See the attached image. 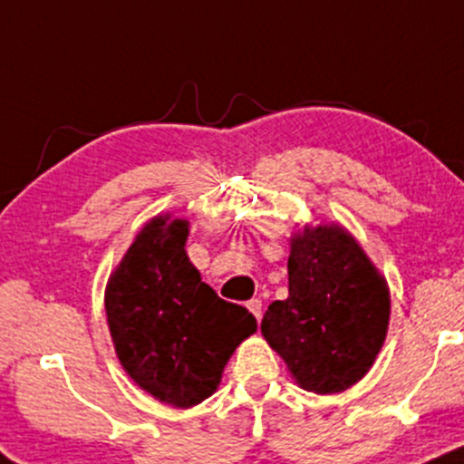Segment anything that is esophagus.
<instances>
[{
	"label": "esophagus",
	"instance_id": "esophagus-1",
	"mask_svg": "<svg viewBox=\"0 0 464 464\" xmlns=\"http://www.w3.org/2000/svg\"><path fill=\"white\" fill-rule=\"evenodd\" d=\"M247 309H249V314L256 317V320H260V315H263V302H260V300H249L247 302Z\"/></svg>",
	"mask_w": 464,
	"mask_h": 464
}]
</instances>
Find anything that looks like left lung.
Returning a JSON list of instances; mask_svg holds the SVG:
<instances>
[{
	"instance_id": "left-lung-1",
	"label": "left lung",
	"mask_w": 464,
	"mask_h": 464,
	"mask_svg": "<svg viewBox=\"0 0 464 464\" xmlns=\"http://www.w3.org/2000/svg\"><path fill=\"white\" fill-rule=\"evenodd\" d=\"M289 246V298L269 304L260 333L302 390L344 392L386 342V276L340 223L304 226Z\"/></svg>"
}]
</instances>
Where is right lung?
Wrapping results in <instances>:
<instances>
[{
	"label": "right lung",
	"instance_id": "obj_1",
	"mask_svg": "<svg viewBox=\"0 0 464 464\" xmlns=\"http://www.w3.org/2000/svg\"><path fill=\"white\" fill-rule=\"evenodd\" d=\"M186 238V218L153 217L105 289L120 366L150 397L181 410L217 392L232 353L256 333V317L246 306L221 300L201 283Z\"/></svg>",
	"mask_w": 464,
	"mask_h": 464
}]
</instances>
